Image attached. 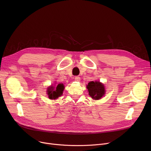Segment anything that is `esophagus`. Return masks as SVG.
Segmentation results:
<instances>
[{"label":"esophagus","instance_id":"obj_1","mask_svg":"<svg viewBox=\"0 0 151 151\" xmlns=\"http://www.w3.org/2000/svg\"><path fill=\"white\" fill-rule=\"evenodd\" d=\"M75 80L76 81H80V77L78 76H76L75 77Z\"/></svg>","mask_w":151,"mask_h":151}]
</instances>
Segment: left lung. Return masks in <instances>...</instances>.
Segmentation results:
<instances>
[{
	"label": "left lung",
	"mask_w": 151,
	"mask_h": 151,
	"mask_svg": "<svg viewBox=\"0 0 151 151\" xmlns=\"http://www.w3.org/2000/svg\"><path fill=\"white\" fill-rule=\"evenodd\" d=\"M89 96L95 100L100 99L105 93L104 84L97 81H91L87 85Z\"/></svg>",
	"instance_id": "left-lung-1"
}]
</instances>
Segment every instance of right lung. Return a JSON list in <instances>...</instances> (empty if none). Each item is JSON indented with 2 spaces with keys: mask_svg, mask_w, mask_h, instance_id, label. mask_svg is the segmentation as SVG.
<instances>
[{
  "mask_svg": "<svg viewBox=\"0 0 151 151\" xmlns=\"http://www.w3.org/2000/svg\"><path fill=\"white\" fill-rule=\"evenodd\" d=\"M63 89H64V86L63 84H59L55 89H54L52 86L50 87L47 89V94H48L49 98L50 99H58L62 95Z\"/></svg>",
  "mask_w": 151,
  "mask_h": 151,
  "instance_id": "1",
  "label": "right lung"
}]
</instances>
